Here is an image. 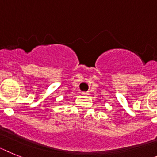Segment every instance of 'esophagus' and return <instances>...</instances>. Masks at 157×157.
Here are the masks:
<instances>
[{
  "mask_svg": "<svg viewBox=\"0 0 157 157\" xmlns=\"http://www.w3.org/2000/svg\"><path fill=\"white\" fill-rule=\"evenodd\" d=\"M81 94H83V95H88V92H83Z\"/></svg>",
  "mask_w": 157,
  "mask_h": 157,
  "instance_id": "34e87169",
  "label": "esophagus"
}]
</instances>
